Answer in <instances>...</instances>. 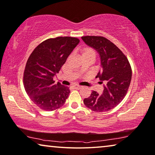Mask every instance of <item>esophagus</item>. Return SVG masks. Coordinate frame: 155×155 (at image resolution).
Returning <instances> with one entry per match:
<instances>
[{
  "label": "esophagus",
  "mask_w": 155,
  "mask_h": 155,
  "mask_svg": "<svg viewBox=\"0 0 155 155\" xmlns=\"http://www.w3.org/2000/svg\"><path fill=\"white\" fill-rule=\"evenodd\" d=\"M73 87H74V88L75 89H80L81 88L82 86H80V85H78V84H74Z\"/></svg>",
  "instance_id": "esophagus-1"
}]
</instances>
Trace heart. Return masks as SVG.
Returning a JSON list of instances; mask_svg holds the SVG:
<instances>
[{"label":"heart","instance_id":"b5f03b06","mask_svg":"<svg viewBox=\"0 0 155 155\" xmlns=\"http://www.w3.org/2000/svg\"><path fill=\"white\" fill-rule=\"evenodd\" d=\"M94 53V51H93V50L90 49V48H86L84 51V53Z\"/></svg>","mask_w":155,"mask_h":155}]
</instances>
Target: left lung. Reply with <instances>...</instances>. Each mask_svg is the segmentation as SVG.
Masks as SVG:
<instances>
[{"label": "left lung", "mask_w": 155, "mask_h": 155, "mask_svg": "<svg viewBox=\"0 0 155 155\" xmlns=\"http://www.w3.org/2000/svg\"><path fill=\"white\" fill-rule=\"evenodd\" d=\"M81 38L100 54L102 70L96 78H99L100 84H106L102 94L93 91L90 96L84 100V103L93 112L110 111L120 103L128 92L132 77L131 67L123 52L107 38L96 36Z\"/></svg>", "instance_id": "left-lung-1"}]
</instances>
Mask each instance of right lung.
Instances as JSON below:
<instances>
[{
	"label": "right lung",
	"mask_w": 155,
	"mask_h": 155,
	"mask_svg": "<svg viewBox=\"0 0 155 155\" xmlns=\"http://www.w3.org/2000/svg\"><path fill=\"white\" fill-rule=\"evenodd\" d=\"M74 37L59 36L41 43L28 58L24 71L25 89L32 101L45 111L64 105L70 90L53 80L79 43Z\"/></svg>",
	"instance_id": "1"
}]
</instances>
